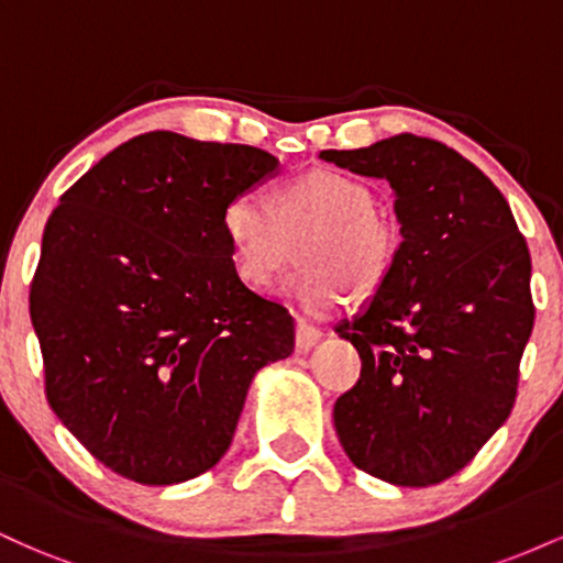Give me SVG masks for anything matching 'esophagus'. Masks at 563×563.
<instances>
[{
    "label": "esophagus",
    "instance_id": "obj_1",
    "mask_svg": "<svg viewBox=\"0 0 563 563\" xmlns=\"http://www.w3.org/2000/svg\"><path fill=\"white\" fill-rule=\"evenodd\" d=\"M320 339H322L320 328L309 325L307 320L296 318V349H299V352H309V349L318 344Z\"/></svg>",
    "mask_w": 563,
    "mask_h": 563
}]
</instances>
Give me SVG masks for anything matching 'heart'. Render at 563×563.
Returning a JSON list of instances; mask_svg holds the SVG:
<instances>
[{"label": "heart", "mask_w": 563, "mask_h": 563, "mask_svg": "<svg viewBox=\"0 0 563 563\" xmlns=\"http://www.w3.org/2000/svg\"><path fill=\"white\" fill-rule=\"evenodd\" d=\"M222 232L235 273L251 288H269L294 260V299L328 312L349 299V286L378 288L397 260V228L373 209V192L344 172L312 169L288 179L269 198L238 192L222 211Z\"/></svg>", "instance_id": "obj_1"}]
</instances>
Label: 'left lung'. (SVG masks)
Segmentation results:
<instances>
[{"label":"left lung","instance_id":"8db88e82","mask_svg":"<svg viewBox=\"0 0 563 563\" xmlns=\"http://www.w3.org/2000/svg\"><path fill=\"white\" fill-rule=\"evenodd\" d=\"M320 158L391 185L402 243L389 277L335 333L363 360L333 405L349 461L429 487L474 461L506 423L534 325L529 249L506 198L442 142L394 134Z\"/></svg>","mask_w":563,"mask_h":563}]
</instances>
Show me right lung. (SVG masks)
Segmentation results:
<instances>
[{"instance_id": "right-lung-1", "label": "right lung", "mask_w": 563, "mask_h": 563, "mask_svg": "<svg viewBox=\"0 0 563 563\" xmlns=\"http://www.w3.org/2000/svg\"><path fill=\"white\" fill-rule=\"evenodd\" d=\"M267 151L147 132L63 192L31 280L44 394L102 466L177 484L217 466L245 391L294 352V318L238 277L230 198Z\"/></svg>"}]
</instances>
